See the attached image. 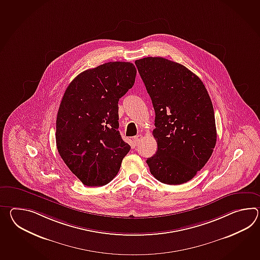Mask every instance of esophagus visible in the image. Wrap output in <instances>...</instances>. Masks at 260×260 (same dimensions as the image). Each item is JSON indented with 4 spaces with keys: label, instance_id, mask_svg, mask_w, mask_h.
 <instances>
[{
    "label": "esophagus",
    "instance_id": "obj_1",
    "mask_svg": "<svg viewBox=\"0 0 260 260\" xmlns=\"http://www.w3.org/2000/svg\"><path fill=\"white\" fill-rule=\"evenodd\" d=\"M142 138H143V136L142 135H136L134 138H133V142H134V144H138L141 141H142Z\"/></svg>",
    "mask_w": 260,
    "mask_h": 260
}]
</instances>
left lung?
Masks as SVG:
<instances>
[{"label":"left lung","mask_w":260,"mask_h":260,"mask_svg":"<svg viewBox=\"0 0 260 260\" xmlns=\"http://www.w3.org/2000/svg\"><path fill=\"white\" fill-rule=\"evenodd\" d=\"M154 110L157 151L146 163L156 180L181 185L207 163L216 144L214 107L202 81L161 57L135 61Z\"/></svg>","instance_id":"obj_1"}]
</instances>
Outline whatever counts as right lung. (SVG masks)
Listing matches in <instances>:
<instances>
[{
	"label": "right lung",
	"instance_id": "1",
	"mask_svg": "<svg viewBox=\"0 0 260 260\" xmlns=\"http://www.w3.org/2000/svg\"><path fill=\"white\" fill-rule=\"evenodd\" d=\"M136 68L113 61L77 75L64 92L56 121L58 153L87 186L110 183L131 150L118 132V101L133 87Z\"/></svg>",
	"mask_w": 260,
	"mask_h": 260
}]
</instances>
